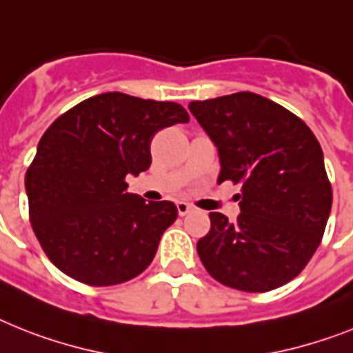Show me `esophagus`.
I'll use <instances>...</instances> for the list:
<instances>
[{
	"mask_svg": "<svg viewBox=\"0 0 353 353\" xmlns=\"http://www.w3.org/2000/svg\"><path fill=\"white\" fill-rule=\"evenodd\" d=\"M191 205H189V203H185V202H179L176 203V211H179V214L180 216H185V214H188V212H191Z\"/></svg>",
	"mask_w": 353,
	"mask_h": 353,
	"instance_id": "34e87169",
	"label": "esophagus"
}]
</instances>
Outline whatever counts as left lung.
I'll use <instances>...</instances> for the list:
<instances>
[{
    "label": "left lung",
    "instance_id": "left-lung-1",
    "mask_svg": "<svg viewBox=\"0 0 353 353\" xmlns=\"http://www.w3.org/2000/svg\"><path fill=\"white\" fill-rule=\"evenodd\" d=\"M189 110L216 145L218 183H241L234 223L209 212L211 229L196 243L203 267L243 292L288 283L307 267L330 216L321 145L301 119L258 93L193 101Z\"/></svg>",
    "mask_w": 353,
    "mask_h": 353
}]
</instances>
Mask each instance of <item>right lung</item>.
<instances>
[{"label":"right lung","instance_id":"add662e5","mask_svg":"<svg viewBox=\"0 0 353 353\" xmlns=\"http://www.w3.org/2000/svg\"><path fill=\"white\" fill-rule=\"evenodd\" d=\"M180 104L108 92L52 122L26 170L32 229L48 260L75 281H130L153 261L176 220L173 202L128 193L126 174L151 164L157 131L188 122Z\"/></svg>","mask_w":353,"mask_h":353}]
</instances>
